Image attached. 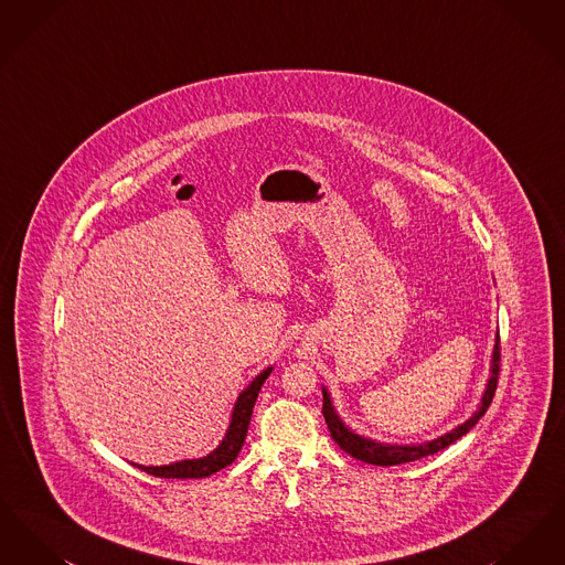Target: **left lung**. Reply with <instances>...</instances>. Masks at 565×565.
Here are the masks:
<instances>
[{"instance_id":"left-lung-1","label":"left lung","mask_w":565,"mask_h":565,"mask_svg":"<svg viewBox=\"0 0 565 565\" xmlns=\"http://www.w3.org/2000/svg\"><path fill=\"white\" fill-rule=\"evenodd\" d=\"M498 376H500V334H498V343H495V350H493L491 379H489V383H487V390H484L483 401H481L479 411H477L466 424L457 426L456 430L449 431V434H445V436H440V438H436V440H431V443H426V445H417V447H415V445H413V447L381 445V443L362 438V436H358V434L348 430V428L343 426V422L337 417V413H334V408H332V404H330V398H328L326 390H323L322 404L323 419H326V426H328V430H330V436L334 438V443H337L345 454H350L351 457H355V459H360V461L375 463V466H398V463L415 461V459H422V457L434 456V454L447 449L449 445H454L457 438H461L463 434H468V431L472 430V428L479 424V419L483 417L484 411L489 408L493 396H495Z\"/></svg>"}]
</instances>
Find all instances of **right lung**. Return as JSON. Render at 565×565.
I'll return each instance as SVG.
<instances>
[{
  "mask_svg": "<svg viewBox=\"0 0 565 565\" xmlns=\"http://www.w3.org/2000/svg\"><path fill=\"white\" fill-rule=\"evenodd\" d=\"M270 375V369L263 371L260 375L252 381V385L247 390H243L242 396L237 398L235 411H233V419L231 426L226 430L224 440L220 443V447L214 454L201 459H186V461H175L169 466H137L143 472L152 475V477H161V479H205L212 477L217 470L231 466L239 451H242L245 436H247V426L252 419V408L258 398V392L265 383V379Z\"/></svg>",
  "mask_w": 565,
  "mask_h": 565,
  "instance_id": "add662e5",
  "label": "right lung"
}]
</instances>
